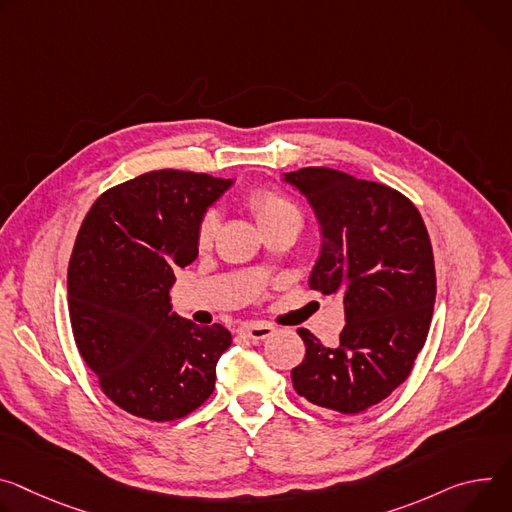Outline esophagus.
Here are the masks:
<instances>
[{
    "mask_svg": "<svg viewBox=\"0 0 512 512\" xmlns=\"http://www.w3.org/2000/svg\"><path fill=\"white\" fill-rule=\"evenodd\" d=\"M241 335H245L251 341H263L273 335V327H269V324H263V322H251V324L241 327Z\"/></svg>",
    "mask_w": 512,
    "mask_h": 512,
    "instance_id": "34e87169",
    "label": "esophagus"
}]
</instances>
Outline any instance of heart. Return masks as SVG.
<instances>
[{"label":"heart","mask_w":512,"mask_h":512,"mask_svg":"<svg viewBox=\"0 0 512 512\" xmlns=\"http://www.w3.org/2000/svg\"><path fill=\"white\" fill-rule=\"evenodd\" d=\"M247 204L259 224L261 230L275 226V224H282L288 220H298L302 222L300 210L286 200L284 196L275 194V192H267V190H255L247 196ZM216 228H218V214L214 210L206 212L202 222H200V230H198V241L202 247H208L216 235Z\"/></svg>","instance_id":"1"}]
</instances>
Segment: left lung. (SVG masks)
I'll return each mask as SVG.
<instances>
[{"label": "left lung", "mask_w": 512, "mask_h": 512, "mask_svg": "<svg viewBox=\"0 0 512 512\" xmlns=\"http://www.w3.org/2000/svg\"><path fill=\"white\" fill-rule=\"evenodd\" d=\"M282 179L320 226L308 286L341 294L345 308L337 347L298 329L306 355L292 369V384L316 406L357 414L408 378L427 341L437 292L429 232L412 202L388 185L329 167Z\"/></svg>", "instance_id": "left-lung-1"}]
</instances>
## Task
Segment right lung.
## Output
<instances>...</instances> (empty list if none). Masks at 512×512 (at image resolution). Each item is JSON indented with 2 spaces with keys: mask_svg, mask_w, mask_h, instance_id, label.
I'll list each match as a JSON object with an SVG mask.
<instances>
[{
  "mask_svg": "<svg viewBox=\"0 0 512 512\" xmlns=\"http://www.w3.org/2000/svg\"><path fill=\"white\" fill-rule=\"evenodd\" d=\"M232 179L161 169L102 194L69 261V316L77 349L104 394L149 421H175L214 392L232 337L171 310L173 271L198 257L206 210Z\"/></svg>",
  "mask_w": 512,
  "mask_h": 512,
  "instance_id": "1",
  "label": "right lung"
}]
</instances>
